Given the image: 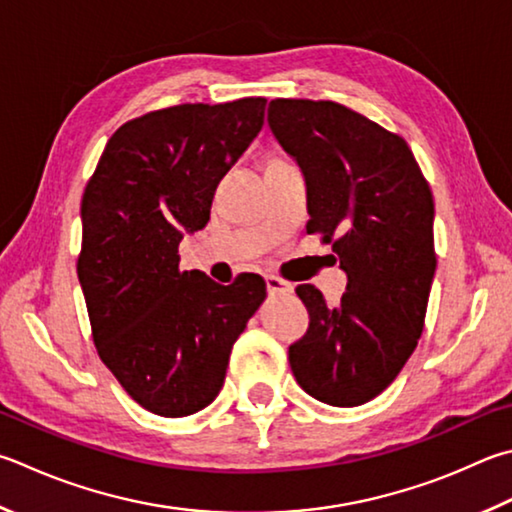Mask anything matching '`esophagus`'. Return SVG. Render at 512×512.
<instances>
[{
  "label": "esophagus",
  "instance_id": "esophagus-1",
  "mask_svg": "<svg viewBox=\"0 0 512 512\" xmlns=\"http://www.w3.org/2000/svg\"><path fill=\"white\" fill-rule=\"evenodd\" d=\"M266 288L271 295H280V293H291L293 291V284L286 282L284 277H277V275H266Z\"/></svg>",
  "mask_w": 512,
  "mask_h": 512
}]
</instances>
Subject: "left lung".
<instances>
[{
    "mask_svg": "<svg viewBox=\"0 0 512 512\" xmlns=\"http://www.w3.org/2000/svg\"><path fill=\"white\" fill-rule=\"evenodd\" d=\"M268 123L306 174L309 235L340 259L338 306L300 284L309 329L288 347L306 394L336 407L376 398L418 345L432 277L434 199L401 134L333 100L275 98Z\"/></svg>",
    "mask_w": 512,
    "mask_h": 512,
    "instance_id": "obj_1",
    "label": "left lung"
}]
</instances>
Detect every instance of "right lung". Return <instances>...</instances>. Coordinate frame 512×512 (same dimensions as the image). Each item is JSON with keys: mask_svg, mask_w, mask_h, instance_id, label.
Listing matches in <instances>:
<instances>
[{"mask_svg": "<svg viewBox=\"0 0 512 512\" xmlns=\"http://www.w3.org/2000/svg\"><path fill=\"white\" fill-rule=\"evenodd\" d=\"M266 98L176 105L120 125L82 194L78 280L100 360L147 412L188 416L215 401L232 345L266 297L181 271L185 232L210 219L219 181L264 125Z\"/></svg>", "mask_w": 512, "mask_h": 512, "instance_id": "obj_1", "label": "right lung"}]
</instances>
